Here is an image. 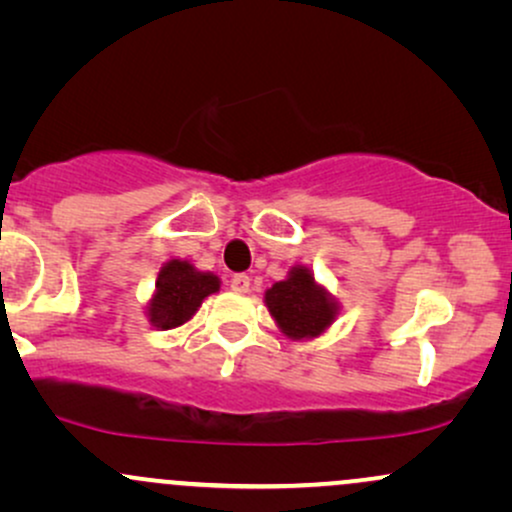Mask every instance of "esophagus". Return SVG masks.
I'll list each match as a JSON object with an SVG mask.
<instances>
[{
	"label": "esophagus",
	"mask_w": 512,
	"mask_h": 512,
	"mask_svg": "<svg viewBox=\"0 0 512 512\" xmlns=\"http://www.w3.org/2000/svg\"><path fill=\"white\" fill-rule=\"evenodd\" d=\"M231 289L236 293H248L250 291V276L248 274H233Z\"/></svg>",
	"instance_id": "obj_1"
}]
</instances>
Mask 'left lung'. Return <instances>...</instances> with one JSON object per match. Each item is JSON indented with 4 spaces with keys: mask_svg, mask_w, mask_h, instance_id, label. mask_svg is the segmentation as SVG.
<instances>
[{
    "mask_svg": "<svg viewBox=\"0 0 512 512\" xmlns=\"http://www.w3.org/2000/svg\"><path fill=\"white\" fill-rule=\"evenodd\" d=\"M264 305L276 327L293 342L320 337L339 315L337 298L317 284L313 272L303 264L291 267L284 281H276L272 289L264 291Z\"/></svg>",
    "mask_w": 512,
    "mask_h": 512,
    "instance_id": "obj_1",
    "label": "left lung"
}]
</instances>
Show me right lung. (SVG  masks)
<instances>
[{
    "mask_svg": "<svg viewBox=\"0 0 512 512\" xmlns=\"http://www.w3.org/2000/svg\"><path fill=\"white\" fill-rule=\"evenodd\" d=\"M221 289V279L211 272H199L187 260H168L156 279L154 296L146 303V317L156 330H175L197 313L211 293Z\"/></svg>",
    "mask_w": 512,
    "mask_h": 512,
    "instance_id": "obj_1",
    "label": "right lung"
}]
</instances>
